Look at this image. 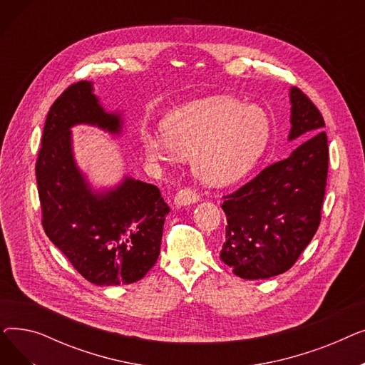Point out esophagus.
I'll return each instance as SVG.
<instances>
[{
	"label": "esophagus",
	"mask_w": 365,
	"mask_h": 365,
	"mask_svg": "<svg viewBox=\"0 0 365 365\" xmlns=\"http://www.w3.org/2000/svg\"><path fill=\"white\" fill-rule=\"evenodd\" d=\"M198 200H200V195L195 192L194 189L182 187L175 197V204L176 205H189V204L197 202Z\"/></svg>",
	"instance_id": "34e87169"
}]
</instances>
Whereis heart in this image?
<instances>
[{
    "mask_svg": "<svg viewBox=\"0 0 365 365\" xmlns=\"http://www.w3.org/2000/svg\"><path fill=\"white\" fill-rule=\"evenodd\" d=\"M163 134L143 133L150 160L173 163L192 157L195 176L215 186L241 179L262 155L269 121L256 106L231 99H210L185 106L164 120Z\"/></svg>",
    "mask_w": 365,
    "mask_h": 365,
    "instance_id": "heart-1",
    "label": "heart"
}]
</instances>
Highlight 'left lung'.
<instances>
[{"label":"left lung","mask_w":365,"mask_h":365,"mask_svg":"<svg viewBox=\"0 0 365 365\" xmlns=\"http://www.w3.org/2000/svg\"><path fill=\"white\" fill-rule=\"evenodd\" d=\"M289 140L309 138L290 157L263 168L235 192L225 195L226 238L220 259L244 279L289 271L321 222L329 171L325 123L300 88L290 90Z\"/></svg>","instance_id":"1"}]
</instances>
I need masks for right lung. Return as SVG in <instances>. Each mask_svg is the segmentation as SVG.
I'll return each mask as SVG.
<instances>
[{"instance_id":"1","label":"right lung","mask_w":365,"mask_h":365,"mask_svg":"<svg viewBox=\"0 0 365 365\" xmlns=\"http://www.w3.org/2000/svg\"><path fill=\"white\" fill-rule=\"evenodd\" d=\"M98 125L118 134V113L101 106L88 81L71 84L51 105L35 175L43 227L87 281L120 285L142 279L160 256L170 207L155 185L125 178L93 192L72 153L71 127Z\"/></svg>"}]
</instances>
